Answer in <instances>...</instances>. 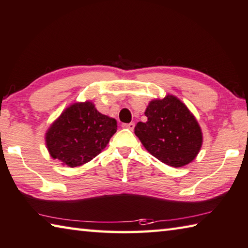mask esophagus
<instances>
[{"label": "esophagus", "mask_w": 248, "mask_h": 248, "mask_svg": "<svg viewBox=\"0 0 248 248\" xmlns=\"http://www.w3.org/2000/svg\"><path fill=\"white\" fill-rule=\"evenodd\" d=\"M123 127H124V128H127V129H129V130H133V129H134V127H136V124H134V123L124 124H123Z\"/></svg>", "instance_id": "1"}]
</instances>
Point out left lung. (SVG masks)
Here are the masks:
<instances>
[{
  "label": "left lung",
  "instance_id": "obj_1",
  "mask_svg": "<svg viewBox=\"0 0 248 248\" xmlns=\"http://www.w3.org/2000/svg\"><path fill=\"white\" fill-rule=\"evenodd\" d=\"M144 114L146 123H138L134 133L147 152L174 168L196 158L202 145V129L182 101L170 94L155 98Z\"/></svg>",
  "mask_w": 248,
  "mask_h": 248
}]
</instances>
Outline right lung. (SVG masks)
<instances>
[{
	"mask_svg": "<svg viewBox=\"0 0 248 248\" xmlns=\"http://www.w3.org/2000/svg\"><path fill=\"white\" fill-rule=\"evenodd\" d=\"M116 131V119L101 114L92 102H77L49 125L46 144L53 159L75 168L100 154Z\"/></svg>",
	"mask_w": 248,
	"mask_h": 248,
	"instance_id": "obj_1",
	"label": "right lung"
}]
</instances>
